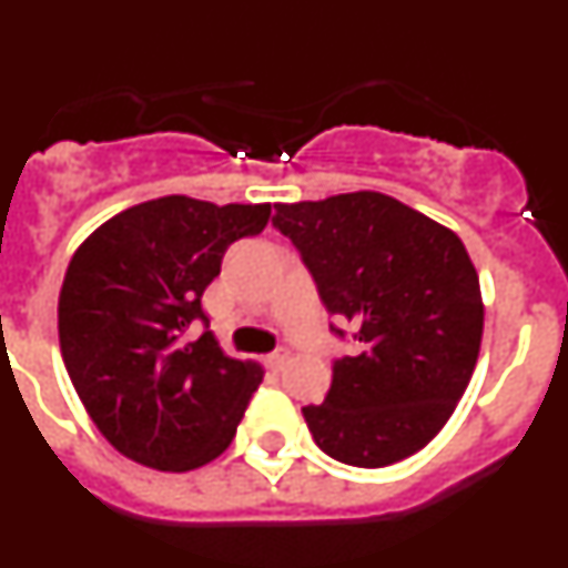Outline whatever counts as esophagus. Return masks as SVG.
<instances>
[{"label": "esophagus", "mask_w": 568, "mask_h": 568, "mask_svg": "<svg viewBox=\"0 0 568 568\" xmlns=\"http://www.w3.org/2000/svg\"><path fill=\"white\" fill-rule=\"evenodd\" d=\"M287 361H290V353H287V349H275V353H270V355H267V364L273 366V369H281V366L287 364Z\"/></svg>", "instance_id": "esophagus-1"}]
</instances>
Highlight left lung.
Segmentation results:
<instances>
[{
    "mask_svg": "<svg viewBox=\"0 0 568 568\" xmlns=\"http://www.w3.org/2000/svg\"><path fill=\"white\" fill-rule=\"evenodd\" d=\"M273 224L298 247L327 313L349 321L361 344L333 364L324 404L301 409L315 444L361 469L424 449L466 393L484 338L464 241L375 190L275 204Z\"/></svg>",
    "mask_w": 568,
    "mask_h": 568,
    "instance_id": "obj_1",
    "label": "left lung"
}]
</instances>
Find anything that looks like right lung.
<instances>
[{"label": "right lung", "instance_id": "obj_1", "mask_svg": "<svg viewBox=\"0 0 568 568\" xmlns=\"http://www.w3.org/2000/svg\"><path fill=\"white\" fill-rule=\"evenodd\" d=\"M267 222L270 204L164 195L113 215L73 253L59 346L79 400L124 458L190 471L235 438L264 373L190 327H207L202 295L230 244Z\"/></svg>", "mask_w": 568, "mask_h": 568}]
</instances>
